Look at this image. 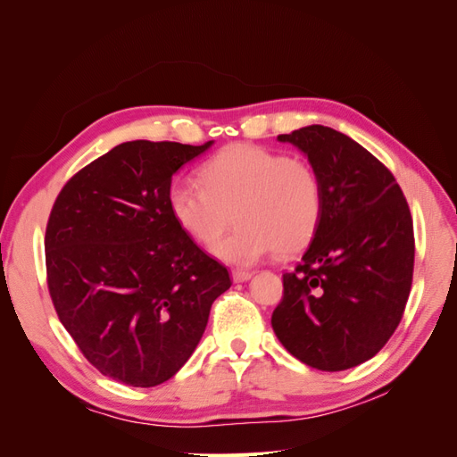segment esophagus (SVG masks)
Returning <instances> with one entry per match:
<instances>
[{
  "instance_id": "34e87169",
  "label": "esophagus",
  "mask_w": 457,
  "mask_h": 457,
  "mask_svg": "<svg viewBox=\"0 0 457 457\" xmlns=\"http://www.w3.org/2000/svg\"><path fill=\"white\" fill-rule=\"evenodd\" d=\"M250 278H252V272H247V270H232V280L237 282V284L247 282Z\"/></svg>"
}]
</instances>
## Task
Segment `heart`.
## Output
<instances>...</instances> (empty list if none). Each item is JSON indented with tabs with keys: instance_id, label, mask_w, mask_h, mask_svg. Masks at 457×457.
Segmentation results:
<instances>
[{
	"instance_id": "obj_1",
	"label": "heart",
	"mask_w": 457,
	"mask_h": 457,
	"mask_svg": "<svg viewBox=\"0 0 457 457\" xmlns=\"http://www.w3.org/2000/svg\"><path fill=\"white\" fill-rule=\"evenodd\" d=\"M202 185L175 183L171 217L204 247L215 245L237 217L238 230L215 247L232 265H253L274 250L307 247L324 215L322 179L307 160L255 145H230L204 163Z\"/></svg>"
}]
</instances>
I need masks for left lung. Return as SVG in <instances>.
Listing matches in <instances>:
<instances>
[{
  "label": "left lung",
  "instance_id": "8db88e82",
  "mask_svg": "<svg viewBox=\"0 0 457 457\" xmlns=\"http://www.w3.org/2000/svg\"><path fill=\"white\" fill-rule=\"evenodd\" d=\"M322 179L324 215L294 272L272 329L311 368L341 371L370 361L403 318L413 274V225L393 173L370 152L324 126L278 135Z\"/></svg>",
  "mask_w": 457,
  "mask_h": 457
}]
</instances>
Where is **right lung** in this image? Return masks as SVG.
Instances as JSON below:
<instances>
[{
    "instance_id": "add662e5",
    "label": "right lung",
    "mask_w": 457,
    "mask_h": 457,
    "mask_svg": "<svg viewBox=\"0 0 457 457\" xmlns=\"http://www.w3.org/2000/svg\"><path fill=\"white\" fill-rule=\"evenodd\" d=\"M212 145L121 143L54 200L46 230L49 294L68 334L106 378L131 386L173 378L232 284L168 205L171 177Z\"/></svg>"
}]
</instances>
